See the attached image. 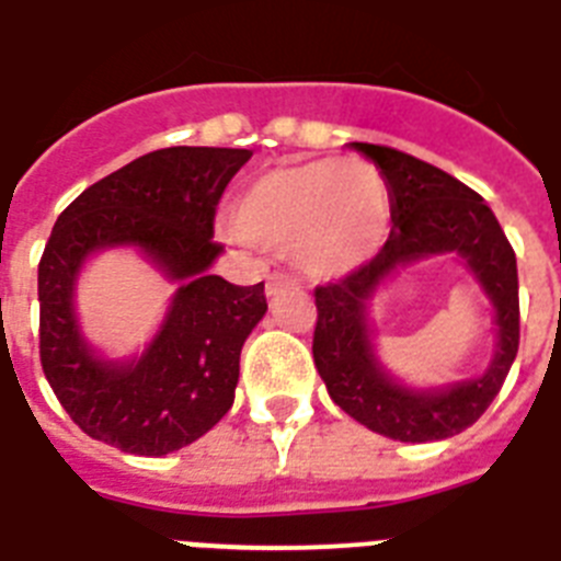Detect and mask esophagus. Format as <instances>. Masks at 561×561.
Instances as JSON below:
<instances>
[{
	"label": "esophagus",
	"mask_w": 561,
	"mask_h": 561,
	"mask_svg": "<svg viewBox=\"0 0 561 561\" xmlns=\"http://www.w3.org/2000/svg\"><path fill=\"white\" fill-rule=\"evenodd\" d=\"M296 279H290V276H285V273H271L267 276V294H279V290L285 288H294Z\"/></svg>",
	"instance_id": "esophagus-1"
}]
</instances>
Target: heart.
Returning a JSON list of instances; mask_svg holds the SVG:
<instances>
[{
    "label": "heart",
    "mask_w": 561,
    "mask_h": 561,
    "mask_svg": "<svg viewBox=\"0 0 561 561\" xmlns=\"http://www.w3.org/2000/svg\"><path fill=\"white\" fill-rule=\"evenodd\" d=\"M389 216L383 175L359 158L273 167L241 190L233 209L241 239L294 250L313 279H340L371 262L389 236Z\"/></svg>",
    "instance_id": "1"
}]
</instances>
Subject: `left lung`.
<instances>
[{
  "label": "left lung",
  "mask_w": 561,
  "mask_h": 561,
  "mask_svg": "<svg viewBox=\"0 0 561 561\" xmlns=\"http://www.w3.org/2000/svg\"><path fill=\"white\" fill-rule=\"evenodd\" d=\"M352 147L383 175L394 227L371 262L313 290V363L336 407L371 432L407 444L453 438L486 412L518 354L516 253L493 209L458 178L391 147ZM440 252L461 255L494 302L500 343L481 378L444 390H409L374 357L367 299L398 266Z\"/></svg>",
  "instance_id": "obj_1"
}]
</instances>
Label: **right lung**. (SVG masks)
Returning <instances> with one entry per match:
<instances>
[{"mask_svg":"<svg viewBox=\"0 0 561 561\" xmlns=\"http://www.w3.org/2000/svg\"><path fill=\"white\" fill-rule=\"evenodd\" d=\"M248 149L170 147L140 154L59 213L39 259V359L68 417L131 455L193 444L233 407L241 345L265 317V282L241 288L209 265L221 253L213 218ZM138 247L179 282L147 353L129 364L90 352L73 317V285L91 252Z\"/></svg>","mask_w":561,"mask_h":561,"instance_id":"right-lung-1","label":"right lung"}]
</instances>
